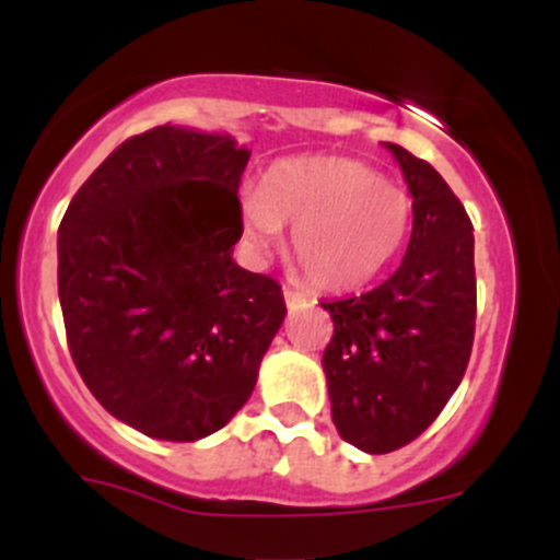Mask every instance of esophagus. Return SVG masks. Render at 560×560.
<instances>
[{"label": "esophagus", "mask_w": 560, "mask_h": 560, "mask_svg": "<svg viewBox=\"0 0 560 560\" xmlns=\"http://www.w3.org/2000/svg\"><path fill=\"white\" fill-rule=\"evenodd\" d=\"M284 301H287V308H301V306H306V303H312L306 295H303V292L290 290V287H284Z\"/></svg>", "instance_id": "1"}]
</instances>
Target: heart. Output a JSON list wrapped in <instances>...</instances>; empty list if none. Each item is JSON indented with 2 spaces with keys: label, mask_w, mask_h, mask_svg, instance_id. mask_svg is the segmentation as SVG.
<instances>
[{
  "label": "heart",
  "mask_w": 560,
  "mask_h": 560,
  "mask_svg": "<svg viewBox=\"0 0 560 560\" xmlns=\"http://www.w3.org/2000/svg\"><path fill=\"white\" fill-rule=\"evenodd\" d=\"M238 208L254 252H265L281 224H292V262L322 290H349L374 279L404 246L411 224L409 195L347 156L273 162L259 189L241 191Z\"/></svg>",
  "instance_id": "heart-1"
}]
</instances>
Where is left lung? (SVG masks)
I'll return each mask as SVG.
<instances>
[{
    "label": "left lung",
    "mask_w": 560,
    "mask_h": 560,
    "mask_svg": "<svg viewBox=\"0 0 560 560\" xmlns=\"http://www.w3.org/2000/svg\"><path fill=\"white\" fill-rule=\"evenodd\" d=\"M411 191V238L398 270L363 295L322 303V354L343 442L385 455L415 442L466 374L477 322L474 233L466 208L425 160L385 143Z\"/></svg>",
    "instance_id": "left-lung-1"
}]
</instances>
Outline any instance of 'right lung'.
Here are the masks:
<instances>
[{
    "mask_svg": "<svg viewBox=\"0 0 560 560\" xmlns=\"http://www.w3.org/2000/svg\"><path fill=\"white\" fill-rule=\"evenodd\" d=\"M252 151L186 127L124 140L59 224L75 369L116 420L197 442L233 420L284 322L279 281L235 265Z\"/></svg>",
    "mask_w": 560,
    "mask_h": 560,
    "instance_id": "add662e5",
    "label": "right lung"
}]
</instances>
